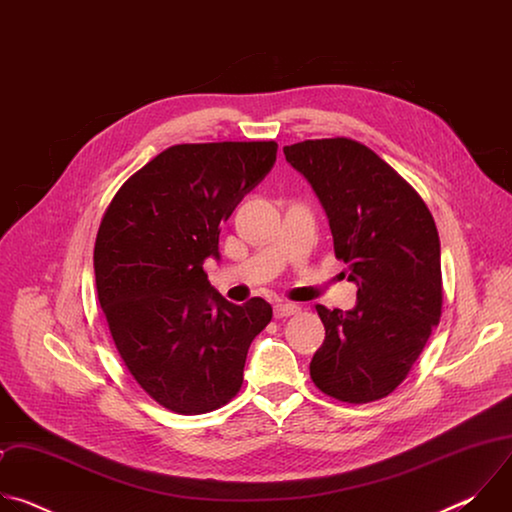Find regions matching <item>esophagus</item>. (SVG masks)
Instances as JSON below:
<instances>
[{"label": "esophagus", "instance_id": "1", "mask_svg": "<svg viewBox=\"0 0 512 512\" xmlns=\"http://www.w3.org/2000/svg\"><path fill=\"white\" fill-rule=\"evenodd\" d=\"M298 312H300V306H296V304L281 302L275 306V318H287V316H294Z\"/></svg>", "mask_w": 512, "mask_h": 512}]
</instances>
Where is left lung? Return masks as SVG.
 I'll list each match as a JSON object with an SVG mask.
<instances>
[{
	"label": "left lung",
	"instance_id": "left-lung-1",
	"mask_svg": "<svg viewBox=\"0 0 512 512\" xmlns=\"http://www.w3.org/2000/svg\"><path fill=\"white\" fill-rule=\"evenodd\" d=\"M285 160L316 192L334 253L356 283L352 310L316 306L326 338L310 362L316 387L346 403L393 393L442 316V257L421 196L367 145L306 139Z\"/></svg>",
	"mask_w": 512,
	"mask_h": 512
}]
</instances>
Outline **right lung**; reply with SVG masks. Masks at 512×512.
Here are the masks:
<instances>
[{
	"label": "right lung",
	"instance_id": "obj_1",
	"mask_svg": "<svg viewBox=\"0 0 512 512\" xmlns=\"http://www.w3.org/2000/svg\"><path fill=\"white\" fill-rule=\"evenodd\" d=\"M275 141L172 145L111 200L95 243V281L125 367L154 401L182 415L229 403L243 385L253 338L271 306L231 304L202 263L273 168Z\"/></svg>",
	"mask_w": 512,
	"mask_h": 512
}]
</instances>
